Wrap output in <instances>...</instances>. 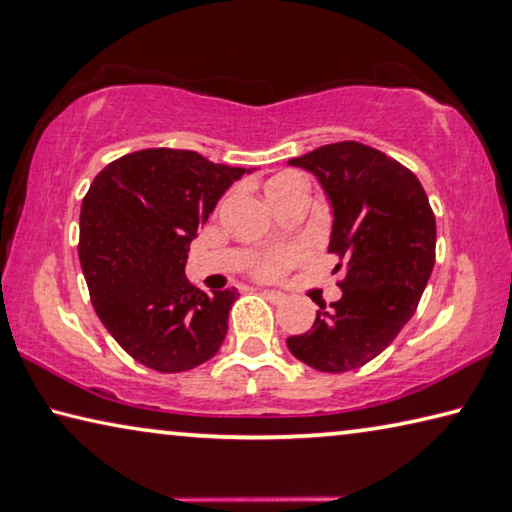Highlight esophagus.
Wrapping results in <instances>:
<instances>
[{"label": "esophagus", "mask_w": 512, "mask_h": 512, "mask_svg": "<svg viewBox=\"0 0 512 512\" xmlns=\"http://www.w3.org/2000/svg\"><path fill=\"white\" fill-rule=\"evenodd\" d=\"M262 294H264V298H266V300H271V303H275V305H278V303H285V300H287V296H285V294H282V291L264 289V291H262Z\"/></svg>", "instance_id": "obj_1"}]
</instances>
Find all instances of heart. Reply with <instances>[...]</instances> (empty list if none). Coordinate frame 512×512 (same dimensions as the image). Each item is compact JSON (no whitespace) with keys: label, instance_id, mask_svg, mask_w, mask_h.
<instances>
[{"label":"heart","instance_id":"1","mask_svg":"<svg viewBox=\"0 0 512 512\" xmlns=\"http://www.w3.org/2000/svg\"><path fill=\"white\" fill-rule=\"evenodd\" d=\"M294 189H307V184L298 173H280L271 177L269 182L264 184V193L269 202L273 205L275 200L285 196V193ZM300 255V248H289V250H275V253H266L257 259L255 273L262 275V278H273L287 269V266L294 262V257Z\"/></svg>","mask_w":512,"mask_h":512}]
</instances>
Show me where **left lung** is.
<instances>
[{
    "label": "left lung",
    "mask_w": 512,
    "mask_h": 512,
    "mask_svg": "<svg viewBox=\"0 0 512 512\" xmlns=\"http://www.w3.org/2000/svg\"><path fill=\"white\" fill-rule=\"evenodd\" d=\"M321 182L332 205L328 250L344 266L342 298L287 339L294 358L326 373L360 369L415 314L435 266V214L412 170L358 141L321 145L289 161Z\"/></svg>",
    "instance_id": "left-lung-1"
}]
</instances>
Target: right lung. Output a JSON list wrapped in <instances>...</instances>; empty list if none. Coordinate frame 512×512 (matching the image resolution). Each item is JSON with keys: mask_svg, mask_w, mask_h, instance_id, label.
Listing matches in <instances>:
<instances>
[{"mask_svg": "<svg viewBox=\"0 0 512 512\" xmlns=\"http://www.w3.org/2000/svg\"><path fill=\"white\" fill-rule=\"evenodd\" d=\"M243 173L193 150L150 148L104 166L84 196L79 262L91 303L145 367L189 371L221 348L237 289L209 296L184 266L198 227Z\"/></svg>", "mask_w": 512, "mask_h": 512, "instance_id": "right-lung-1", "label": "right lung"}]
</instances>
